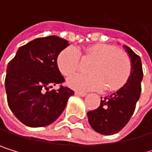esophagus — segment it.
<instances>
[{
  "label": "esophagus",
  "instance_id": "34e87169",
  "mask_svg": "<svg viewBox=\"0 0 152 152\" xmlns=\"http://www.w3.org/2000/svg\"><path fill=\"white\" fill-rule=\"evenodd\" d=\"M75 96H86V93H83V92H79V91H75Z\"/></svg>",
  "mask_w": 152,
  "mask_h": 152
}]
</instances>
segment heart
<instances>
[{
	"instance_id": "1",
	"label": "heart",
	"mask_w": 152,
	"mask_h": 152,
	"mask_svg": "<svg viewBox=\"0 0 152 152\" xmlns=\"http://www.w3.org/2000/svg\"><path fill=\"white\" fill-rule=\"evenodd\" d=\"M84 60L93 61L86 75H75L67 79V85L80 91L103 90L115 91L123 86L131 73L129 56L116 46L97 44L84 49L81 55ZM56 64L59 71L66 77L80 69L79 52L75 47H67L60 52Z\"/></svg>"
}]
</instances>
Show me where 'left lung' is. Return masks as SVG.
<instances>
[{
    "label": "left lung",
    "mask_w": 152,
    "mask_h": 152,
    "mask_svg": "<svg viewBox=\"0 0 152 152\" xmlns=\"http://www.w3.org/2000/svg\"><path fill=\"white\" fill-rule=\"evenodd\" d=\"M123 47L131 61V73L127 83L117 92L101 99L96 109L87 112L90 126L102 135H113L126 126L140 96L143 78L140 57L129 47Z\"/></svg>",
    "instance_id": "left-lung-1"
}]
</instances>
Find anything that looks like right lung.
Instances as JSON below:
<instances>
[{
  "instance_id": "1",
  "label": "right lung",
  "mask_w": 152,
  "mask_h": 152,
  "mask_svg": "<svg viewBox=\"0 0 152 152\" xmlns=\"http://www.w3.org/2000/svg\"><path fill=\"white\" fill-rule=\"evenodd\" d=\"M68 42L56 35L36 38L21 46L7 66L5 90L10 109L28 127L48 126L65 109L74 91L60 86L65 78L56 64L60 52Z\"/></svg>"
}]
</instances>
